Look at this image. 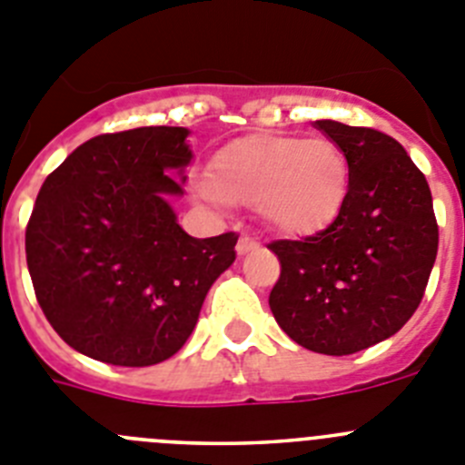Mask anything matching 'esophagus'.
I'll return each instance as SVG.
<instances>
[{"mask_svg":"<svg viewBox=\"0 0 465 465\" xmlns=\"http://www.w3.org/2000/svg\"><path fill=\"white\" fill-rule=\"evenodd\" d=\"M257 245H259V242L254 241V238H250V236H241V238H238L236 252H238V254H248L250 250H257Z\"/></svg>","mask_w":465,"mask_h":465,"instance_id":"34e87169","label":"esophagus"}]
</instances>
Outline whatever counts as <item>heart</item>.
I'll list each match as a JSON object with an SVG mask.
<instances>
[{"label":"heart","mask_w":465,"mask_h":465,"mask_svg":"<svg viewBox=\"0 0 465 465\" xmlns=\"http://www.w3.org/2000/svg\"><path fill=\"white\" fill-rule=\"evenodd\" d=\"M350 162L336 141L248 136L213 154L202 192L211 202L257 206L271 229L303 236L341 213Z\"/></svg>","instance_id":"1"}]
</instances>
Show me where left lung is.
Masks as SVG:
<instances>
[{
    "instance_id": "1",
    "label": "left lung",
    "mask_w": 465,
    "mask_h": 465,
    "mask_svg": "<svg viewBox=\"0 0 465 465\" xmlns=\"http://www.w3.org/2000/svg\"><path fill=\"white\" fill-rule=\"evenodd\" d=\"M315 124L345 150L350 190L326 229L269 242L280 262L269 305L292 341L342 357L394 336L417 311L438 223L429 183L399 141L371 127Z\"/></svg>"
}]
</instances>
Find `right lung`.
Listing matches in <instances>:
<instances>
[{
  "label": "right lung",
  "instance_id": "add662e5",
  "mask_svg": "<svg viewBox=\"0 0 465 465\" xmlns=\"http://www.w3.org/2000/svg\"><path fill=\"white\" fill-rule=\"evenodd\" d=\"M187 134H102L41 185L25 232L27 269L45 320L85 357L132 368L173 357L236 259V232L192 238L166 202L183 194L166 171L190 164Z\"/></svg>",
  "mask_w": 465,
  "mask_h": 465
}]
</instances>
